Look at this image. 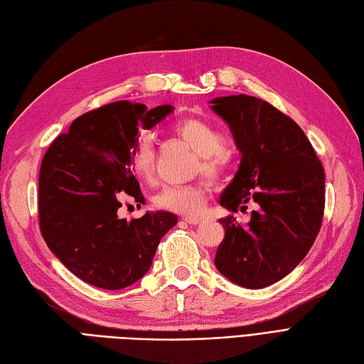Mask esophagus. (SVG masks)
Listing matches in <instances>:
<instances>
[{"label":"esophagus","mask_w":364,"mask_h":364,"mask_svg":"<svg viewBox=\"0 0 364 364\" xmlns=\"http://www.w3.org/2000/svg\"><path fill=\"white\" fill-rule=\"evenodd\" d=\"M183 220L190 225H198L202 222V218H193V215H185Z\"/></svg>","instance_id":"esophagus-1"}]
</instances>
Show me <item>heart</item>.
<instances>
[{
	"label": "heart",
	"mask_w": 364,
	"mask_h": 364,
	"mask_svg": "<svg viewBox=\"0 0 364 364\" xmlns=\"http://www.w3.org/2000/svg\"><path fill=\"white\" fill-rule=\"evenodd\" d=\"M176 136L188 144L199 154V164L196 171H202L206 178L220 179L228 170L231 151L227 145L223 132L211 122L198 117H186L173 127ZM132 166L134 173L145 182H150L156 170V154L153 144L144 139L132 151ZM206 202V190L202 183L166 185L156 194L154 203L162 210L198 215Z\"/></svg>",
	"instance_id": "b5f03b06"
}]
</instances>
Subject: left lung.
Here are the masks:
<instances>
[{
  "mask_svg": "<svg viewBox=\"0 0 364 364\" xmlns=\"http://www.w3.org/2000/svg\"><path fill=\"white\" fill-rule=\"evenodd\" d=\"M213 110L230 124L242 162L220 205L232 213L257 205L248 223L220 219L225 239L215 252L220 274L243 288L279 282L316 242L325 213V170L306 134L255 96L215 97Z\"/></svg>",
  "mask_w": 364,
  "mask_h": 364,
  "instance_id": "8db88e82",
  "label": "left lung"
}]
</instances>
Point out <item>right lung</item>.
Wrapping results in <instances>:
<instances>
[{"label": "right lung", "mask_w": 364, "mask_h": 364, "mask_svg": "<svg viewBox=\"0 0 364 364\" xmlns=\"http://www.w3.org/2000/svg\"><path fill=\"white\" fill-rule=\"evenodd\" d=\"M173 110L116 101L81 114L48 146L39 168V230L76 277L122 289L150 269L158 245L178 218L166 211L117 218L122 200L145 203L132 166L137 132Z\"/></svg>", "instance_id": "obj_1"}]
</instances>
